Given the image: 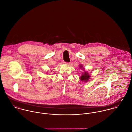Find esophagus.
<instances>
[{
    "mask_svg": "<svg viewBox=\"0 0 132 132\" xmlns=\"http://www.w3.org/2000/svg\"><path fill=\"white\" fill-rule=\"evenodd\" d=\"M64 64H67V65H69V64H70V63H68V62H64Z\"/></svg>",
    "mask_w": 132,
    "mask_h": 132,
    "instance_id": "1",
    "label": "esophagus"
}]
</instances>
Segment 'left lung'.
<instances>
[{
	"label": "left lung",
	"instance_id": "left-lung-1",
	"mask_svg": "<svg viewBox=\"0 0 132 132\" xmlns=\"http://www.w3.org/2000/svg\"><path fill=\"white\" fill-rule=\"evenodd\" d=\"M82 66H80V68H81ZM80 78V79L82 81H88V79H90V75H88V73L86 72H84V73L82 74L81 77Z\"/></svg>",
	"mask_w": 132,
	"mask_h": 132
}]
</instances>
